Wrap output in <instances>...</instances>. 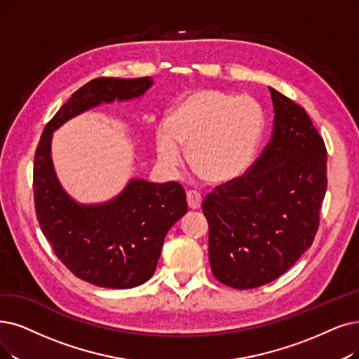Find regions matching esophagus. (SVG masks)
I'll return each instance as SVG.
<instances>
[{
	"label": "esophagus",
	"instance_id": "1",
	"mask_svg": "<svg viewBox=\"0 0 359 359\" xmlns=\"http://www.w3.org/2000/svg\"><path fill=\"white\" fill-rule=\"evenodd\" d=\"M187 205L190 209L196 210L200 208V205H202V196H200L197 191H187Z\"/></svg>",
	"mask_w": 359,
	"mask_h": 359
}]
</instances>
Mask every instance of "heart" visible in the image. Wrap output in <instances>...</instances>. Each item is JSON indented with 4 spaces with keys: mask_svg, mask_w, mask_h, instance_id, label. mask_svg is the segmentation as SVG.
<instances>
[{
    "mask_svg": "<svg viewBox=\"0 0 359 359\" xmlns=\"http://www.w3.org/2000/svg\"><path fill=\"white\" fill-rule=\"evenodd\" d=\"M262 134L264 111L253 97L197 90L181 100L168 123L157 126V162L177 174L182 165L181 147H187L196 174L212 184H226L250 166Z\"/></svg>",
    "mask_w": 359,
    "mask_h": 359,
    "instance_id": "1",
    "label": "heart"
}]
</instances>
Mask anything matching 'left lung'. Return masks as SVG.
<instances>
[{
    "label": "left lung",
    "mask_w": 359,
    "mask_h": 359,
    "mask_svg": "<svg viewBox=\"0 0 359 359\" xmlns=\"http://www.w3.org/2000/svg\"><path fill=\"white\" fill-rule=\"evenodd\" d=\"M269 93L271 141L245 177L202 203L213 276L238 290L274 281L311 248L327 190L324 140L304 107Z\"/></svg>",
    "instance_id": "obj_1"
}]
</instances>
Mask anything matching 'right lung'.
I'll return each mask as SVG.
<instances>
[{
	"mask_svg": "<svg viewBox=\"0 0 359 359\" xmlns=\"http://www.w3.org/2000/svg\"><path fill=\"white\" fill-rule=\"evenodd\" d=\"M151 85L150 76L90 81L54 114L36 147L34 200L39 226L57 257L78 278L98 287L131 289L151 278L168 231L189 210L185 191L178 182L131 178L104 203H79L57 178L53 133L90 109L140 98Z\"/></svg>",
	"mask_w": 359,
	"mask_h": 359,
	"instance_id": "obj_1",
	"label": "right lung"
}]
</instances>
